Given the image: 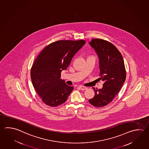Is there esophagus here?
Segmentation results:
<instances>
[{"label": "esophagus", "mask_w": 149, "mask_h": 149, "mask_svg": "<svg viewBox=\"0 0 149 149\" xmlns=\"http://www.w3.org/2000/svg\"><path fill=\"white\" fill-rule=\"evenodd\" d=\"M78 88L81 90H85L87 89V87H83V86H79Z\"/></svg>", "instance_id": "1"}]
</instances>
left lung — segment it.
Listing matches in <instances>:
<instances>
[{"label": "left lung", "instance_id": "1", "mask_svg": "<svg viewBox=\"0 0 149 149\" xmlns=\"http://www.w3.org/2000/svg\"><path fill=\"white\" fill-rule=\"evenodd\" d=\"M97 54L99 61L100 78L103 87L95 90L94 97L89 102L96 107H103L113 100L126 79L125 63L121 53L113 44L100 39L89 42Z\"/></svg>", "mask_w": 149, "mask_h": 149}]
</instances>
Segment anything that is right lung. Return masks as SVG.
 <instances>
[{"mask_svg":"<svg viewBox=\"0 0 149 149\" xmlns=\"http://www.w3.org/2000/svg\"><path fill=\"white\" fill-rule=\"evenodd\" d=\"M84 40H59L49 44L36 59L31 69L33 86L48 106L57 107L67 100L73 87L60 79Z\"/></svg>","mask_w":149,"mask_h":149,"instance_id":"1","label":"right lung"}]
</instances>
